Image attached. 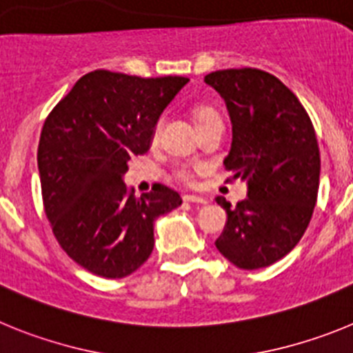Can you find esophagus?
<instances>
[{"label":"esophagus","instance_id":"esophagus-1","mask_svg":"<svg viewBox=\"0 0 353 353\" xmlns=\"http://www.w3.org/2000/svg\"><path fill=\"white\" fill-rule=\"evenodd\" d=\"M182 199L185 201V203H198V205L207 203V199L201 198V196H194V194H183Z\"/></svg>","mask_w":353,"mask_h":353}]
</instances>
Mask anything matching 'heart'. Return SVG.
<instances>
[{
    "instance_id": "obj_1",
    "label": "heart",
    "mask_w": 353,
    "mask_h": 353,
    "mask_svg": "<svg viewBox=\"0 0 353 353\" xmlns=\"http://www.w3.org/2000/svg\"><path fill=\"white\" fill-rule=\"evenodd\" d=\"M217 118H221L219 114L215 113L214 109L212 108H198L194 109V120H196V125H203V123H207V121H212V120H217ZM162 127V120H159L157 123H155L154 127V136H157L159 130H161ZM174 174H176V179L182 180V182H191V170L185 166H180L179 170L174 171Z\"/></svg>"
}]
</instances>
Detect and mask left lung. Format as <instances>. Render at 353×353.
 Masks as SVG:
<instances>
[{
	"label": "left lung",
	"mask_w": 353,
	"mask_h": 353,
	"mask_svg": "<svg viewBox=\"0 0 353 353\" xmlns=\"http://www.w3.org/2000/svg\"><path fill=\"white\" fill-rule=\"evenodd\" d=\"M226 102L233 125L226 171L248 182L235 208L215 201L228 223L215 248L239 269L269 267L304 235L316 205L320 150L310 114L295 93L260 68L215 70L205 76Z\"/></svg>",
	"instance_id": "8db88e82"
}]
</instances>
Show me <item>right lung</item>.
Here are the masks:
<instances>
[{
	"label": "right lung",
	"instance_id": "1",
	"mask_svg": "<svg viewBox=\"0 0 353 353\" xmlns=\"http://www.w3.org/2000/svg\"><path fill=\"white\" fill-rule=\"evenodd\" d=\"M187 83L93 70L43 121L37 154L43 210L61 249L95 276L138 270L154 249V221L182 205L166 185L136 198L121 174L150 148L159 117Z\"/></svg>",
	"mask_w": 353,
	"mask_h": 353
}]
</instances>
